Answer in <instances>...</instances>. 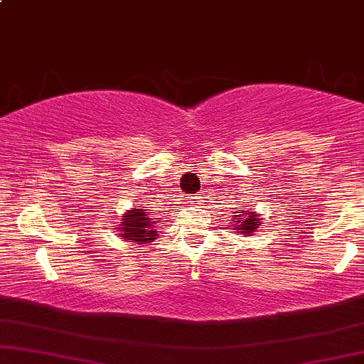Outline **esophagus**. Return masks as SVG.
Segmentation results:
<instances>
[{"mask_svg": "<svg viewBox=\"0 0 364 364\" xmlns=\"http://www.w3.org/2000/svg\"><path fill=\"white\" fill-rule=\"evenodd\" d=\"M200 198H203L202 195H198V196H191L190 198V203H196V202H200Z\"/></svg>", "mask_w": 364, "mask_h": 364, "instance_id": "34e87169", "label": "esophagus"}]
</instances>
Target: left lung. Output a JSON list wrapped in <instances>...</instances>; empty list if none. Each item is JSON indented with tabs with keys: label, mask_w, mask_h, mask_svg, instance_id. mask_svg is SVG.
Here are the masks:
<instances>
[{
	"label": "left lung",
	"mask_w": 364,
	"mask_h": 364,
	"mask_svg": "<svg viewBox=\"0 0 364 364\" xmlns=\"http://www.w3.org/2000/svg\"><path fill=\"white\" fill-rule=\"evenodd\" d=\"M262 219L257 212L252 210H237L236 215H232V225L231 229L232 232L236 235H243V236H252L255 231L260 225Z\"/></svg>",
	"instance_id": "1"
}]
</instances>
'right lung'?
I'll list each match as a JSON object with an SVG mask.
<instances>
[{"label": "right lung", "instance_id": "add662e5", "mask_svg": "<svg viewBox=\"0 0 364 364\" xmlns=\"http://www.w3.org/2000/svg\"><path fill=\"white\" fill-rule=\"evenodd\" d=\"M161 224V219L154 217V212H147V207L132 208L121 215L118 235L121 240L145 246L159 236L157 225Z\"/></svg>", "mask_w": 364, "mask_h": 364}]
</instances>
